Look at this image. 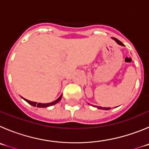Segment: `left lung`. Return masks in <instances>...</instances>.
Listing matches in <instances>:
<instances>
[{"label": "left lung", "instance_id": "obj_1", "mask_svg": "<svg viewBox=\"0 0 149 149\" xmlns=\"http://www.w3.org/2000/svg\"><path fill=\"white\" fill-rule=\"evenodd\" d=\"M112 40H115V42H116L117 44H118V45H121V46H125V45H123V43H122L120 41V40H118V39L115 38V37H112ZM92 106H93V105H92ZM94 107H97V108H98V109H104V110H109V109H111L110 107H97V106H94ZM115 108H116V107H115Z\"/></svg>", "mask_w": 149, "mask_h": 149}]
</instances>
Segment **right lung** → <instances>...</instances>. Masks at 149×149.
Here are the masks:
<instances>
[{
    "mask_svg": "<svg viewBox=\"0 0 149 149\" xmlns=\"http://www.w3.org/2000/svg\"><path fill=\"white\" fill-rule=\"evenodd\" d=\"M62 94L60 95V96L59 97V98H57V99L55 100V101H52V102H51V103H47V104H42V103L34 102V101H29V100L26 99V98H23V97H21V98H23V99H24L25 101H26V102L29 103V104H31V106H33V107H40V108H45V107H48L53 106V105H54V104H57V103L59 102V101H60L61 99H62Z\"/></svg>",
    "mask_w": 149,
    "mask_h": 149,
    "instance_id": "add662e5",
    "label": "right lung"
}]
</instances>
